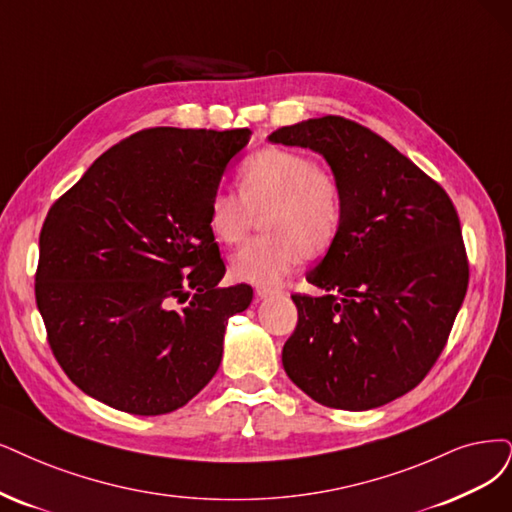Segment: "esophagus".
I'll list each match as a JSON object with an SVG mask.
<instances>
[{
  "label": "esophagus",
  "instance_id": "obj_1",
  "mask_svg": "<svg viewBox=\"0 0 512 512\" xmlns=\"http://www.w3.org/2000/svg\"><path fill=\"white\" fill-rule=\"evenodd\" d=\"M255 293H257V297H259V299H268V297L278 295L280 291H278V289H274V287H257V289H255Z\"/></svg>",
  "mask_w": 512,
  "mask_h": 512
}]
</instances>
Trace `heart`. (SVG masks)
Masks as SVG:
<instances>
[{
  "label": "heart",
  "instance_id": "1",
  "mask_svg": "<svg viewBox=\"0 0 512 512\" xmlns=\"http://www.w3.org/2000/svg\"><path fill=\"white\" fill-rule=\"evenodd\" d=\"M240 194L217 189L206 221L227 246L240 244L261 217V236L232 257V274L255 285H278L306 257L325 253L344 219L337 179L299 151L263 147L238 170Z\"/></svg>",
  "mask_w": 512,
  "mask_h": 512
}]
</instances>
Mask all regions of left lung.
<instances>
[{
	"label": "left lung",
	"instance_id": "obj_1",
	"mask_svg": "<svg viewBox=\"0 0 512 512\" xmlns=\"http://www.w3.org/2000/svg\"><path fill=\"white\" fill-rule=\"evenodd\" d=\"M268 139L318 151L344 196L339 234L306 276L325 295H291L299 318L282 367L320 405L382 407L424 380L464 301L456 206L399 149L342 116L282 126Z\"/></svg>",
	"mask_w": 512,
	"mask_h": 512
}]
</instances>
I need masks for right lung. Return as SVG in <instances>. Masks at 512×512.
<instances>
[{
  "label": "right lung",
  "mask_w": 512,
  "mask_h": 512,
  "mask_svg": "<svg viewBox=\"0 0 512 512\" xmlns=\"http://www.w3.org/2000/svg\"><path fill=\"white\" fill-rule=\"evenodd\" d=\"M251 130L147 128L56 200L35 301L69 380L113 409L162 415L213 380L230 316L253 301L225 274L208 200Z\"/></svg>",
  "instance_id": "right-lung-1"
}]
</instances>
